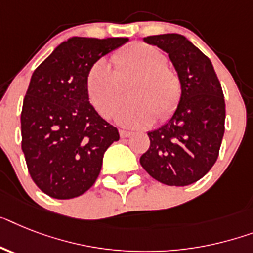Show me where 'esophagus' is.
<instances>
[{
  "label": "esophagus",
  "instance_id": "1",
  "mask_svg": "<svg viewBox=\"0 0 253 253\" xmlns=\"http://www.w3.org/2000/svg\"><path fill=\"white\" fill-rule=\"evenodd\" d=\"M119 133H120V137H122V138H128V137H130V135L133 134L131 131L128 130H120Z\"/></svg>",
  "mask_w": 253,
  "mask_h": 253
}]
</instances>
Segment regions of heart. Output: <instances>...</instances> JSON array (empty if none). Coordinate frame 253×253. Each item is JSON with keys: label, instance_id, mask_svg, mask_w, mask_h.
Here are the masks:
<instances>
[{"label": "heart", "instance_id": "obj_1", "mask_svg": "<svg viewBox=\"0 0 253 253\" xmlns=\"http://www.w3.org/2000/svg\"><path fill=\"white\" fill-rule=\"evenodd\" d=\"M112 60L115 70L98 59L85 77L87 98L98 114L111 118L124 95L123 85L131 81V99L119 108L116 120L129 128L147 126L155 118L168 120L182 97V81L177 71L166 64V54L150 43L134 42L116 51Z\"/></svg>", "mask_w": 253, "mask_h": 253}]
</instances>
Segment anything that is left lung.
<instances>
[{
  "mask_svg": "<svg viewBox=\"0 0 253 253\" xmlns=\"http://www.w3.org/2000/svg\"><path fill=\"white\" fill-rule=\"evenodd\" d=\"M143 41L168 54L182 81V97L170 120L147 133L150 147L139 163L164 185L187 186L206 176L218 158L225 131L222 87L208 56L186 37L167 33Z\"/></svg>",
  "mask_w": 253,
  "mask_h": 253,
  "instance_id": "8db88e82",
  "label": "left lung"
}]
</instances>
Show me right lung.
<instances>
[{
	"mask_svg": "<svg viewBox=\"0 0 253 253\" xmlns=\"http://www.w3.org/2000/svg\"><path fill=\"white\" fill-rule=\"evenodd\" d=\"M129 39L72 37L37 67L23 101L22 150L27 168L42 193L72 199L99 176L104 151L119 141L118 129L89 102V67Z\"/></svg>",
	"mask_w": 253,
	"mask_h": 253,
	"instance_id": "obj_1",
	"label": "right lung"
}]
</instances>
